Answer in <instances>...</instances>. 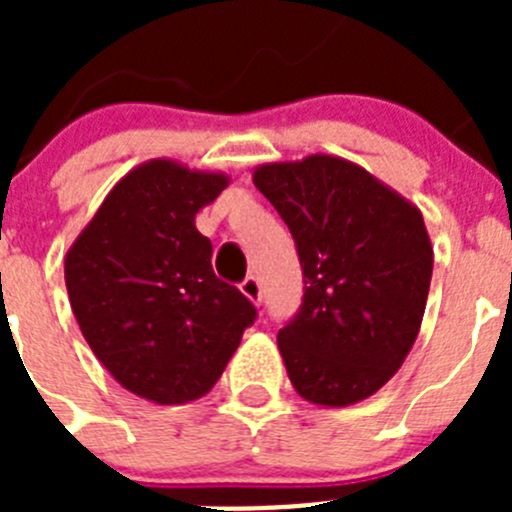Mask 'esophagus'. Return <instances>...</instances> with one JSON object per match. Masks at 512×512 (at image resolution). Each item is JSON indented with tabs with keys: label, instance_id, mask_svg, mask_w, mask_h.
<instances>
[{
	"label": "esophagus",
	"instance_id": "34e87169",
	"mask_svg": "<svg viewBox=\"0 0 512 512\" xmlns=\"http://www.w3.org/2000/svg\"><path fill=\"white\" fill-rule=\"evenodd\" d=\"M241 292L248 297V300L253 302V305H259V302H261V282H259V279H256V277L243 279Z\"/></svg>",
	"mask_w": 512,
	"mask_h": 512
}]
</instances>
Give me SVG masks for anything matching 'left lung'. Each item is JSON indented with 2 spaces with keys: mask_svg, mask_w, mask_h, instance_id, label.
Wrapping results in <instances>:
<instances>
[{
  "mask_svg": "<svg viewBox=\"0 0 512 512\" xmlns=\"http://www.w3.org/2000/svg\"><path fill=\"white\" fill-rule=\"evenodd\" d=\"M297 243L305 295L277 343L297 395L323 408L372 397L410 354L433 274L423 215L330 153L253 169Z\"/></svg>",
  "mask_w": 512,
  "mask_h": 512,
  "instance_id": "left-lung-1",
  "label": "left lung"
}]
</instances>
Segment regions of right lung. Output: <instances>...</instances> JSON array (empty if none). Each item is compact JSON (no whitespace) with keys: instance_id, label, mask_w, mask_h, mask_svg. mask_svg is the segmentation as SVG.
I'll return each mask as SVG.
<instances>
[{"instance_id":"right-lung-1","label":"right lung","mask_w":512,"mask_h":512,"mask_svg":"<svg viewBox=\"0 0 512 512\" xmlns=\"http://www.w3.org/2000/svg\"><path fill=\"white\" fill-rule=\"evenodd\" d=\"M230 184L151 158L122 176L66 253L71 310L102 366L133 395L184 405L215 387L256 307L212 271L194 217Z\"/></svg>"}]
</instances>
